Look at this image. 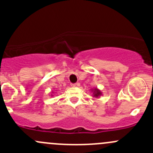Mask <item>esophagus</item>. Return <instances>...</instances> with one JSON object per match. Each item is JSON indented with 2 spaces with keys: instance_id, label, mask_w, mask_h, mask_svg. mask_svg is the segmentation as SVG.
Wrapping results in <instances>:
<instances>
[{
  "instance_id": "34e87169",
  "label": "esophagus",
  "mask_w": 153,
  "mask_h": 153,
  "mask_svg": "<svg viewBox=\"0 0 153 153\" xmlns=\"http://www.w3.org/2000/svg\"><path fill=\"white\" fill-rule=\"evenodd\" d=\"M79 85V84L78 83H77V84H71V86H72V87H75V86H77Z\"/></svg>"
}]
</instances>
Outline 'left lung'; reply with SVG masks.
I'll return each mask as SVG.
<instances>
[{"label": "left lung", "instance_id": "left-lung-1", "mask_svg": "<svg viewBox=\"0 0 153 153\" xmlns=\"http://www.w3.org/2000/svg\"><path fill=\"white\" fill-rule=\"evenodd\" d=\"M92 94H93V97L95 98H98L101 95H102V92L100 89H98V88H93V89H91Z\"/></svg>", "mask_w": 153, "mask_h": 153}]
</instances>
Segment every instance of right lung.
<instances>
[{
  "instance_id": "right-lung-1",
  "label": "right lung",
  "mask_w": 153,
  "mask_h": 153,
  "mask_svg": "<svg viewBox=\"0 0 153 153\" xmlns=\"http://www.w3.org/2000/svg\"><path fill=\"white\" fill-rule=\"evenodd\" d=\"M53 94H55V92H54L53 91H52V93H51V95H50V96H51V97H52V96H53Z\"/></svg>"
}]
</instances>
